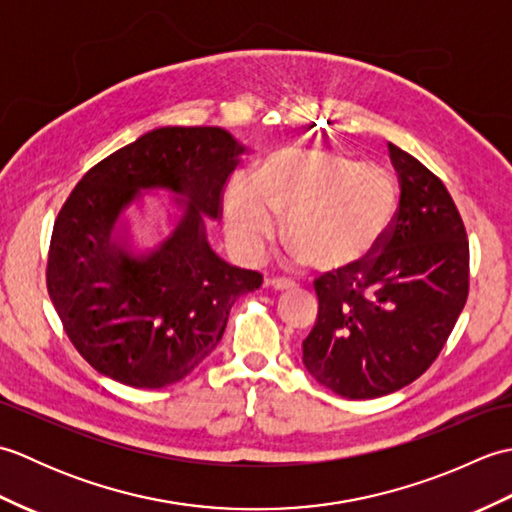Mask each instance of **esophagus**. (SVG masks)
I'll return each instance as SVG.
<instances>
[{
    "label": "esophagus",
    "mask_w": 512,
    "mask_h": 512,
    "mask_svg": "<svg viewBox=\"0 0 512 512\" xmlns=\"http://www.w3.org/2000/svg\"><path fill=\"white\" fill-rule=\"evenodd\" d=\"M268 286H270V288H275V290H279V292H284V290H292V288H295L297 284H295V281H290V279L273 277V279H268Z\"/></svg>",
    "instance_id": "34e87169"
}]
</instances>
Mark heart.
Listing matches in <instances>:
<instances>
[{
  "instance_id": "heart-1",
  "label": "heart",
  "mask_w": 512,
  "mask_h": 512,
  "mask_svg": "<svg viewBox=\"0 0 512 512\" xmlns=\"http://www.w3.org/2000/svg\"><path fill=\"white\" fill-rule=\"evenodd\" d=\"M396 206L398 189L387 171L339 151L286 147L262 162L255 182H231L224 222L237 253L255 259L275 233V217H284L281 237L312 268L343 270L378 246Z\"/></svg>"
}]
</instances>
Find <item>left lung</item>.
<instances>
[{
  "mask_svg": "<svg viewBox=\"0 0 512 512\" xmlns=\"http://www.w3.org/2000/svg\"><path fill=\"white\" fill-rule=\"evenodd\" d=\"M400 202L376 253L314 279L317 323L303 365L350 400L387 396L422 376L469 297V239L438 176L389 143Z\"/></svg>",
  "mask_w": 512,
  "mask_h": 512,
  "instance_id": "obj_1",
  "label": "left lung"
}]
</instances>
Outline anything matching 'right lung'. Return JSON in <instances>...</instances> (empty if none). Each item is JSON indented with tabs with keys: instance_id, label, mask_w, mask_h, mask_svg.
<instances>
[{
	"instance_id": "right-lung-1",
	"label": "right lung",
	"mask_w": 512,
	"mask_h": 512,
	"mask_svg": "<svg viewBox=\"0 0 512 512\" xmlns=\"http://www.w3.org/2000/svg\"><path fill=\"white\" fill-rule=\"evenodd\" d=\"M242 151L222 127H160L94 165L68 195L46 284L70 343L96 372L138 389L178 383L220 343L235 299L262 286V275L226 264L204 235ZM151 186L184 194L188 209L158 251L132 258L111 231Z\"/></svg>"
}]
</instances>
